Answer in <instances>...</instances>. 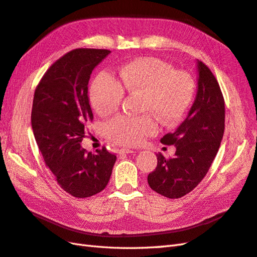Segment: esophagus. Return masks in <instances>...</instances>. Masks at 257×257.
I'll list each match as a JSON object with an SVG mask.
<instances>
[{"label":"esophagus","instance_id":"esophagus-1","mask_svg":"<svg viewBox=\"0 0 257 257\" xmlns=\"http://www.w3.org/2000/svg\"><path fill=\"white\" fill-rule=\"evenodd\" d=\"M131 153H134V151L131 150V149H120V150H119V154H120V155L131 154Z\"/></svg>","mask_w":257,"mask_h":257}]
</instances>
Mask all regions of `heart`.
Returning <instances> with one entry per match:
<instances>
[{
  "mask_svg": "<svg viewBox=\"0 0 257 257\" xmlns=\"http://www.w3.org/2000/svg\"><path fill=\"white\" fill-rule=\"evenodd\" d=\"M115 80L108 72H100L90 87V99L100 115L119 109L124 91L143 94V112L153 114L164 125L180 121L188 111L195 84L183 71H174L166 62L152 57L139 58L124 65ZM157 132L151 115L138 118L119 115L105 125L107 137L114 144L134 147Z\"/></svg>",
  "mask_w": 257,
  "mask_h": 257,
  "instance_id": "heart-1",
  "label": "heart"
}]
</instances>
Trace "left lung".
Segmentation results:
<instances>
[{"label": "left lung", "mask_w": 257, "mask_h": 257, "mask_svg": "<svg viewBox=\"0 0 257 257\" xmlns=\"http://www.w3.org/2000/svg\"><path fill=\"white\" fill-rule=\"evenodd\" d=\"M197 93L188 116L161 143L176 147L174 158L158 153V165L148 176L150 188L168 198H180L203 180L219 151L225 128V104L214 75L197 61Z\"/></svg>", "instance_id": "8db88e82"}]
</instances>
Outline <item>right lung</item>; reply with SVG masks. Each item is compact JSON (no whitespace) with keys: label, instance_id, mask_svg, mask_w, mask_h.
I'll list each match as a JSON object with an SVG mask.
<instances>
[{"label":"right lung","instance_id":"right-lung-1","mask_svg":"<svg viewBox=\"0 0 257 257\" xmlns=\"http://www.w3.org/2000/svg\"><path fill=\"white\" fill-rule=\"evenodd\" d=\"M109 53L88 48L67 52L48 68L34 93L31 124L35 141L59 185L74 197L103 191L116 160L105 147L96 153L81 147L85 126L93 120L90 76Z\"/></svg>","mask_w":257,"mask_h":257}]
</instances>
